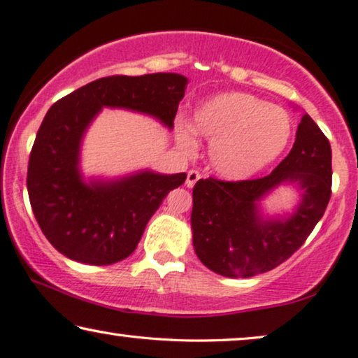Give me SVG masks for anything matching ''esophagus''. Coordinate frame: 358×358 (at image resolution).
<instances>
[{
    "label": "esophagus",
    "mask_w": 358,
    "mask_h": 358,
    "mask_svg": "<svg viewBox=\"0 0 358 358\" xmlns=\"http://www.w3.org/2000/svg\"><path fill=\"white\" fill-rule=\"evenodd\" d=\"M199 178H201V173L198 172V170H189L188 177H186V186H188V188H193V186L196 185V181H198Z\"/></svg>",
    "instance_id": "1"
}]
</instances>
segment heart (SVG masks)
Here are the masks:
<instances>
[{
	"instance_id": "b5f03b06",
	"label": "heart",
	"mask_w": 358,
	"mask_h": 358,
	"mask_svg": "<svg viewBox=\"0 0 358 358\" xmlns=\"http://www.w3.org/2000/svg\"><path fill=\"white\" fill-rule=\"evenodd\" d=\"M191 128L210 141L209 164L220 178L248 180L285 152L294 138V120L284 108L246 92H224L194 108ZM178 143L193 148V136L178 127Z\"/></svg>"
}]
</instances>
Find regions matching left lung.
I'll return each instance as SVG.
<instances>
[{
	"instance_id": "8db88e82",
	"label": "left lung",
	"mask_w": 358,
	"mask_h": 358,
	"mask_svg": "<svg viewBox=\"0 0 358 358\" xmlns=\"http://www.w3.org/2000/svg\"><path fill=\"white\" fill-rule=\"evenodd\" d=\"M331 177L329 141L310 115H303L294 148L268 177L199 180L193 188L191 210L199 261L225 278H253L278 268L323 217L331 198ZM282 184L299 189V204L290 215L266 216L260 201Z\"/></svg>"
}]
</instances>
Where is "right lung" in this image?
I'll list each match as a JSON object with an SVG mask.
<instances>
[{
	"mask_svg": "<svg viewBox=\"0 0 358 358\" xmlns=\"http://www.w3.org/2000/svg\"><path fill=\"white\" fill-rule=\"evenodd\" d=\"M188 79L177 73L110 76L83 85L52 105L29 159L27 191L47 240L66 258L92 266L133 253L145 225L186 173L139 170L120 178L80 172V145L103 107L149 115L173 129Z\"/></svg>",
	"mask_w": 358,
	"mask_h": 358,
	"instance_id": "obj_1",
	"label": "right lung"
}]
</instances>
